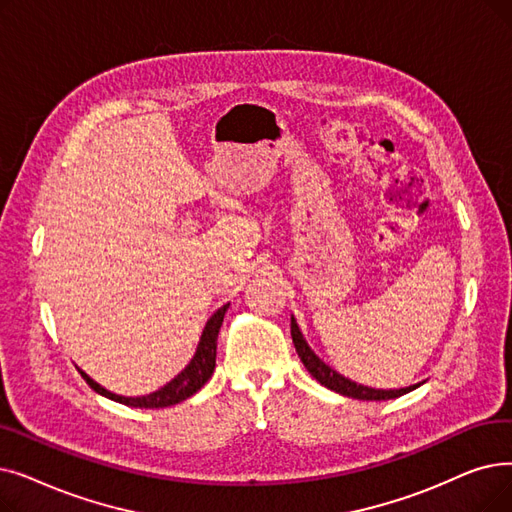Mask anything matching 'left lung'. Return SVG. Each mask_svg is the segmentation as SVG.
I'll return each mask as SVG.
<instances>
[{"label": "left lung", "mask_w": 512, "mask_h": 512, "mask_svg": "<svg viewBox=\"0 0 512 512\" xmlns=\"http://www.w3.org/2000/svg\"><path fill=\"white\" fill-rule=\"evenodd\" d=\"M291 337H293L295 349L299 353L303 366L307 368V372L314 376V379L320 385H324L326 389L335 391V393H341V395H347V397H353V399H366V402H381V399H393V397L410 393L416 387H420V383H416V385H410L406 389H389V391H385V389H372V387L358 385V383L345 379V376L339 374L337 370H332L328 364H324L318 358L314 351H311V347L307 345V341L301 335V330H299L295 318H291Z\"/></svg>", "instance_id": "left-lung-1"}]
</instances>
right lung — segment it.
Here are the masks:
<instances>
[{"instance_id": "1", "label": "right lung", "mask_w": 512, "mask_h": 512, "mask_svg": "<svg viewBox=\"0 0 512 512\" xmlns=\"http://www.w3.org/2000/svg\"><path fill=\"white\" fill-rule=\"evenodd\" d=\"M226 309H228V305L219 307L215 314L207 320V324L203 328L201 341H198L196 353H194V358L190 360V364L180 374H177L175 379H171L165 387H161L159 391L142 395V397H123V395H115V393L106 391L104 387H100L83 370H79V372L85 379V383L90 385L96 393H100L108 399H113V402L131 406V408H167V406H173V404H180V402H184V399H188L190 395H194L198 389H201L211 379V374L215 370L217 335H219L221 322H224Z\"/></svg>"}]
</instances>
